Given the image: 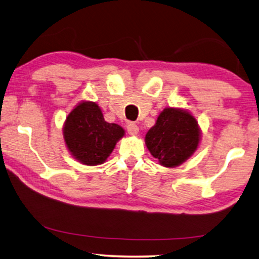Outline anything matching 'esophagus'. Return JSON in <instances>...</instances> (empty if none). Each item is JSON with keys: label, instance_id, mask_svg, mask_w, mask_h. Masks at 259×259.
Returning <instances> with one entry per match:
<instances>
[{"label": "esophagus", "instance_id": "esophagus-1", "mask_svg": "<svg viewBox=\"0 0 259 259\" xmlns=\"http://www.w3.org/2000/svg\"><path fill=\"white\" fill-rule=\"evenodd\" d=\"M126 130H128V134L129 135H137L138 131H139V128L138 125L135 123V122H129L128 125H126Z\"/></svg>", "mask_w": 259, "mask_h": 259}]
</instances>
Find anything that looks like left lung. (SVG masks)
I'll return each mask as SVG.
<instances>
[{
    "label": "left lung",
    "mask_w": 259,
    "mask_h": 259,
    "mask_svg": "<svg viewBox=\"0 0 259 259\" xmlns=\"http://www.w3.org/2000/svg\"><path fill=\"white\" fill-rule=\"evenodd\" d=\"M198 122L183 109L165 108L148 130L145 142L160 164L172 168L186 161L199 145Z\"/></svg>",
    "instance_id": "8db88e82"
}]
</instances>
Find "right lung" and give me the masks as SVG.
<instances>
[{"instance_id": "right-lung-1", "label": "right lung", "mask_w": 259, "mask_h": 259, "mask_svg": "<svg viewBox=\"0 0 259 259\" xmlns=\"http://www.w3.org/2000/svg\"><path fill=\"white\" fill-rule=\"evenodd\" d=\"M119 124L108 123L97 104L83 102L68 114L64 138L69 152L87 165L102 164L111 154L116 142L123 137Z\"/></svg>"}]
</instances>
